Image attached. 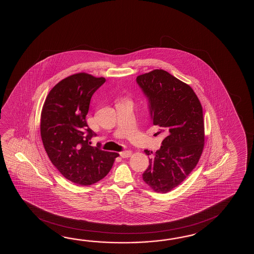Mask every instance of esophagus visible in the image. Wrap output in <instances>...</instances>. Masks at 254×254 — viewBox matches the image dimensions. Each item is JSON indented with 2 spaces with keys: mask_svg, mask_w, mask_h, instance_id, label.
I'll list each match as a JSON object with an SVG mask.
<instances>
[{
  "mask_svg": "<svg viewBox=\"0 0 254 254\" xmlns=\"http://www.w3.org/2000/svg\"><path fill=\"white\" fill-rule=\"evenodd\" d=\"M120 155H121V157H123V158H128V157H129V156H130V155H131V151H121V152H120Z\"/></svg>",
  "mask_w": 254,
  "mask_h": 254,
  "instance_id": "1",
  "label": "esophagus"
}]
</instances>
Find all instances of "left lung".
<instances>
[{"instance_id": "8db88e82", "label": "left lung", "mask_w": 254, "mask_h": 254, "mask_svg": "<svg viewBox=\"0 0 254 254\" xmlns=\"http://www.w3.org/2000/svg\"><path fill=\"white\" fill-rule=\"evenodd\" d=\"M136 81L149 102L153 125L163 133L161 148L150 156L142 179L156 192L182 184L200 160L204 147L202 107L191 87L163 70L139 75Z\"/></svg>"}]
</instances>
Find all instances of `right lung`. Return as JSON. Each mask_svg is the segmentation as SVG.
Segmentation results:
<instances>
[{
	"label": "right lung",
	"instance_id": "right-lung-1",
	"mask_svg": "<svg viewBox=\"0 0 254 254\" xmlns=\"http://www.w3.org/2000/svg\"><path fill=\"white\" fill-rule=\"evenodd\" d=\"M105 82L80 72L59 81L49 92L41 115V136L52 163L65 178L91 185L108 174L116 152L91 146L96 133L88 127L86 115L92 94Z\"/></svg>",
	"mask_w": 254,
	"mask_h": 254
}]
</instances>
